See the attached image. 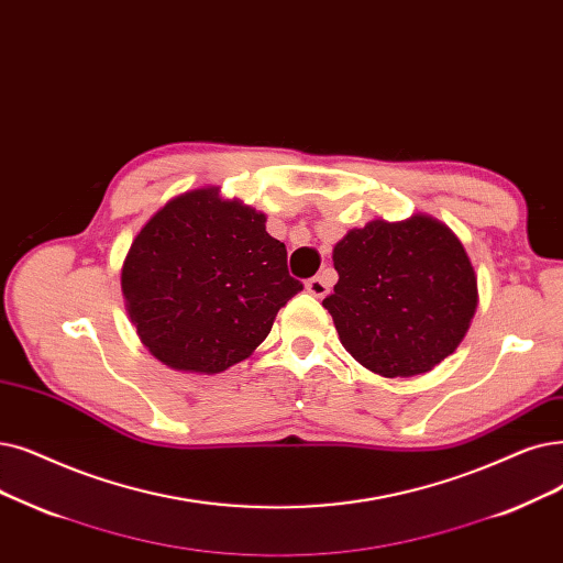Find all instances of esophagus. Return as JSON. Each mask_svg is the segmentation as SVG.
Here are the masks:
<instances>
[{"instance_id":"esophagus-1","label":"esophagus","mask_w":563,"mask_h":563,"mask_svg":"<svg viewBox=\"0 0 563 563\" xmlns=\"http://www.w3.org/2000/svg\"><path fill=\"white\" fill-rule=\"evenodd\" d=\"M306 289L310 291L312 297H317V299H322V297H327L329 295V289H331V283L327 280V276H314V278H310L308 283H306Z\"/></svg>"}]
</instances>
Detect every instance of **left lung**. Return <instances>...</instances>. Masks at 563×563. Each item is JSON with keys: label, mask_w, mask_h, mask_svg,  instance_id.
<instances>
[{"label": "left lung", "mask_w": 563, "mask_h": 563, "mask_svg": "<svg viewBox=\"0 0 563 563\" xmlns=\"http://www.w3.org/2000/svg\"><path fill=\"white\" fill-rule=\"evenodd\" d=\"M338 283L324 299L340 342L384 377L432 371L476 312V276L455 234L428 216L373 221L335 243Z\"/></svg>", "instance_id": "obj_1"}]
</instances>
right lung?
<instances>
[{
    "mask_svg": "<svg viewBox=\"0 0 563 563\" xmlns=\"http://www.w3.org/2000/svg\"><path fill=\"white\" fill-rule=\"evenodd\" d=\"M264 221L202 188L167 202L135 236L121 289L137 335L169 368L228 371L253 354L303 289Z\"/></svg>",
    "mask_w": 563,
    "mask_h": 563,
    "instance_id": "1",
    "label": "right lung"
}]
</instances>
